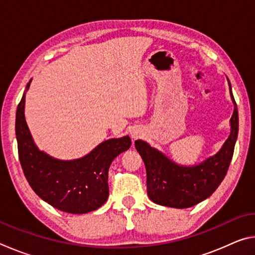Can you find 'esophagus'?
<instances>
[{"label":"esophagus","instance_id":"34e87169","mask_svg":"<svg viewBox=\"0 0 255 255\" xmlns=\"http://www.w3.org/2000/svg\"><path fill=\"white\" fill-rule=\"evenodd\" d=\"M141 133H143V131H141L140 128H132L130 130V136H131V138H133V139H136V138L140 137Z\"/></svg>","mask_w":255,"mask_h":255}]
</instances>
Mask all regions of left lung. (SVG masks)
Here are the masks:
<instances>
[{
	"instance_id": "obj_1",
	"label": "left lung",
	"mask_w": 255,
	"mask_h": 255,
	"mask_svg": "<svg viewBox=\"0 0 255 255\" xmlns=\"http://www.w3.org/2000/svg\"><path fill=\"white\" fill-rule=\"evenodd\" d=\"M230 85L234 112L231 118V133L222 148L195 165H180L146 141H135L147 174V195L157 205L172 208H189L210 197L227 173L239 133V112Z\"/></svg>"
}]
</instances>
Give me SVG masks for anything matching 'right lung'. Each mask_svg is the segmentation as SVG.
I'll return each mask as SVG.
<instances>
[{
    "label": "right lung",
    "mask_w": 255,
    "mask_h": 255,
    "mask_svg": "<svg viewBox=\"0 0 255 255\" xmlns=\"http://www.w3.org/2000/svg\"><path fill=\"white\" fill-rule=\"evenodd\" d=\"M25 91L16 109L15 135L25 179L47 204L70 214H86L101 207L109 196L108 172L111 162L131 145L128 135L110 138L89 154L75 159H58L34 144L25 122Z\"/></svg>",
    "instance_id": "obj_1"
}]
</instances>
